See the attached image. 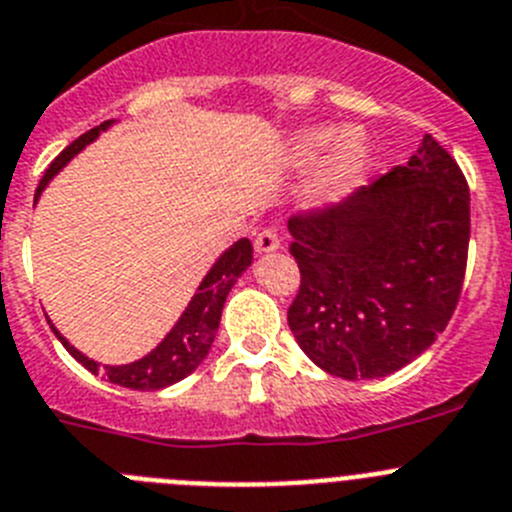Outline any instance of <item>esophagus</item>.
Instances as JSON below:
<instances>
[{
    "label": "esophagus",
    "mask_w": 512,
    "mask_h": 512,
    "mask_svg": "<svg viewBox=\"0 0 512 512\" xmlns=\"http://www.w3.org/2000/svg\"><path fill=\"white\" fill-rule=\"evenodd\" d=\"M280 247V234L275 227H265L262 232H257L255 237V250L257 252H273Z\"/></svg>",
    "instance_id": "esophagus-1"
}]
</instances>
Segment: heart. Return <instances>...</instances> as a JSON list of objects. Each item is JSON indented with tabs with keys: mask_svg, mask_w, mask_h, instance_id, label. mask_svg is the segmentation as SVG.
Returning <instances> with one entry per match:
<instances>
[{
	"mask_svg": "<svg viewBox=\"0 0 512 512\" xmlns=\"http://www.w3.org/2000/svg\"><path fill=\"white\" fill-rule=\"evenodd\" d=\"M329 140L331 130H324V127L303 130L301 135H296V142H293V158L298 163H311V160L319 158V153L329 145ZM365 158V140L352 130L342 132L334 140L329 153H326L324 163H321L319 176H316V183H313V199L319 201V204L334 201L344 188H349L357 181L359 173H362V165H365Z\"/></svg>",
	"mask_w": 512,
	"mask_h": 512,
	"instance_id": "obj_1",
	"label": "heart"
}]
</instances>
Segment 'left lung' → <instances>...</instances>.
<instances>
[{"label":"left lung","mask_w":512,"mask_h":512,"mask_svg":"<svg viewBox=\"0 0 512 512\" xmlns=\"http://www.w3.org/2000/svg\"><path fill=\"white\" fill-rule=\"evenodd\" d=\"M288 229L301 270L288 326L329 375H390L454 316L467 273L469 186L431 135L352 206L301 211Z\"/></svg>","instance_id":"1"}]
</instances>
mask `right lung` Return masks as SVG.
Listing matches in <instances>:
<instances>
[{
    "instance_id": "obj_1",
    "label": "right lung",
    "mask_w": 512,
    "mask_h": 512,
    "mask_svg": "<svg viewBox=\"0 0 512 512\" xmlns=\"http://www.w3.org/2000/svg\"><path fill=\"white\" fill-rule=\"evenodd\" d=\"M109 124L112 122H104L99 124V127H94V130L84 132V135L78 137V140H73L71 145H68L66 150H63V153L48 165L43 181L38 183L35 199H38L40 191L48 186L50 178H53L55 173H58V170L73 158V155L81 153L91 140H96V135H99L101 130H107ZM250 262H252V242L250 239H239L237 245L229 247V250L216 260V265L211 267L209 275L204 278V283H201L199 290H196L193 301L188 303L181 321H178V324L173 326V331H170L163 342H160V347H155L147 357L137 359V362H132V365H122V367L104 365L101 367V370H104V377H107L109 382H114V385H119V388L160 390L173 385V382L183 380L186 375H191V372L204 362L206 354H209L211 342H214V336H216V329H219V319H222L224 301H227L229 290H232V285L237 283L239 275L245 273L247 267H250ZM55 334H58V331H55ZM58 339H61L63 347H66L68 352H71L73 357L86 367V370L94 372V375L99 372V365H96L94 359L76 352V349H73L61 334H58Z\"/></svg>"
}]
</instances>
